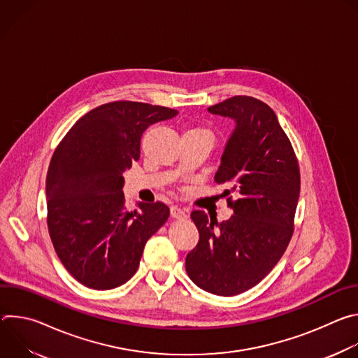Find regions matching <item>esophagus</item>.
Masks as SVG:
<instances>
[{"label":"esophagus","instance_id":"1","mask_svg":"<svg viewBox=\"0 0 358 358\" xmlns=\"http://www.w3.org/2000/svg\"><path fill=\"white\" fill-rule=\"evenodd\" d=\"M170 211H171V217H173V218L182 220V218H185V217H187V211H185L184 208L178 207V206H173Z\"/></svg>","mask_w":358,"mask_h":358}]
</instances>
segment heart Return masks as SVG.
<instances>
[{"instance_id":"heart-1","label":"heart","mask_w":358,"mask_h":358,"mask_svg":"<svg viewBox=\"0 0 358 358\" xmlns=\"http://www.w3.org/2000/svg\"><path fill=\"white\" fill-rule=\"evenodd\" d=\"M188 130H189V131L192 130V131H199V133H206V134H210V133H208L206 129H201V127H194V129H188Z\"/></svg>"}]
</instances>
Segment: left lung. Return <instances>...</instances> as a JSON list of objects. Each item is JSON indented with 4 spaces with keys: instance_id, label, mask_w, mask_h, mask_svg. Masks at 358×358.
Segmentation results:
<instances>
[{
    "instance_id": "8db88e82",
    "label": "left lung",
    "mask_w": 358,
    "mask_h": 358,
    "mask_svg": "<svg viewBox=\"0 0 358 358\" xmlns=\"http://www.w3.org/2000/svg\"><path fill=\"white\" fill-rule=\"evenodd\" d=\"M208 110L236 123L215 174V182L228 187L234 215L217 222L203 211L191 213L199 242L187 255L185 271L201 289L235 296L258 285L285 253L294 231L300 170L289 137L262 100L232 96Z\"/></svg>"
}]
</instances>
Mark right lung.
I'll return each mask as SVG.
<instances>
[{
  "instance_id": "add662e5",
  "label": "right lung",
  "mask_w": 358,
  "mask_h": 358,
  "mask_svg": "<svg viewBox=\"0 0 358 358\" xmlns=\"http://www.w3.org/2000/svg\"><path fill=\"white\" fill-rule=\"evenodd\" d=\"M177 110L117 100L82 116L61 140L46 174V222L65 269L108 290L137 271L147 239L169 220L166 203L124 206L123 173L140 159L143 131Z\"/></svg>"
}]
</instances>
